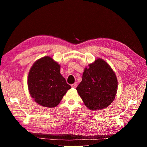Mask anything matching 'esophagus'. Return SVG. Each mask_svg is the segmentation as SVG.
Segmentation results:
<instances>
[{"label": "esophagus", "mask_w": 147, "mask_h": 147, "mask_svg": "<svg viewBox=\"0 0 147 147\" xmlns=\"http://www.w3.org/2000/svg\"><path fill=\"white\" fill-rule=\"evenodd\" d=\"M77 83H74V84H71V86H72V88H75L77 87Z\"/></svg>", "instance_id": "obj_1"}]
</instances>
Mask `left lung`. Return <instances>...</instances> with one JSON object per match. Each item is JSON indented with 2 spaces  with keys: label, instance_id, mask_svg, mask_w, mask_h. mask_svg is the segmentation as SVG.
I'll list each match as a JSON object with an SVG mask.
<instances>
[{
  "label": "left lung",
  "instance_id": "obj_1",
  "mask_svg": "<svg viewBox=\"0 0 147 147\" xmlns=\"http://www.w3.org/2000/svg\"><path fill=\"white\" fill-rule=\"evenodd\" d=\"M118 81L110 66L102 59L89 64L77 90L84 105L91 110L107 107L117 94Z\"/></svg>",
  "mask_w": 147,
  "mask_h": 147
}]
</instances>
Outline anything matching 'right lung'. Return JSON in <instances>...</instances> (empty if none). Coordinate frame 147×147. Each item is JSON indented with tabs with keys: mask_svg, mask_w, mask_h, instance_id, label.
Returning <instances> with one entry per match:
<instances>
[{
	"mask_svg": "<svg viewBox=\"0 0 147 147\" xmlns=\"http://www.w3.org/2000/svg\"><path fill=\"white\" fill-rule=\"evenodd\" d=\"M28 85L34 100L50 108L58 105L71 88L60 74V65L49 56L35 62L29 72Z\"/></svg>",
	"mask_w": 147,
	"mask_h": 147,
	"instance_id": "right-lung-1",
	"label": "right lung"
}]
</instances>
